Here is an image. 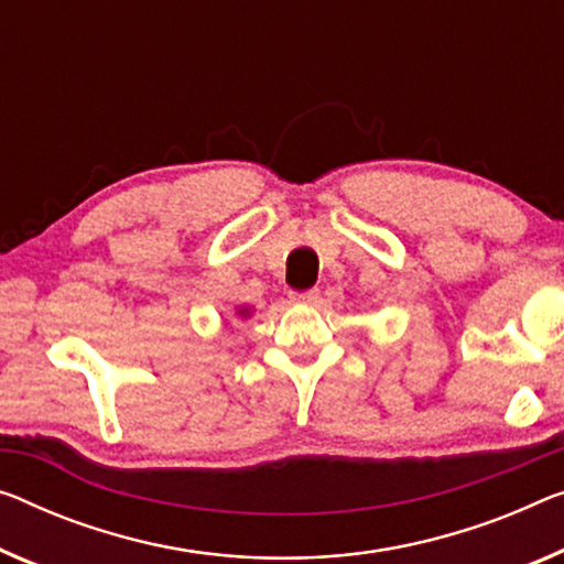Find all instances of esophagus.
<instances>
[{"label":"esophagus","mask_w":564,"mask_h":564,"mask_svg":"<svg viewBox=\"0 0 564 564\" xmlns=\"http://www.w3.org/2000/svg\"><path fill=\"white\" fill-rule=\"evenodd\" d=\"M293 304H304V306H314L318 301V289H308V291H293L291 293Z\"/></svg>","instance_id":"34e87169"}]
</instances>
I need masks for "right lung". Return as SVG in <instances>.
Segmentation results:
<instances>
[{
    "mask_svg": "<svg viewBox=\"0 0 564 564\" xmlns=\"http://www.w3.org/2000/svg\"><path fill=\"white\" fill-rule=\"evenodd\" d=\"M238 314H240V316H246V314H248V308H240V311H238Z\"/></svg>",
    "mask_w": 564,
    "mask_h": 564,
    "instance_id": "obj_1",
    "label": "right lung"
}]
</instances>
